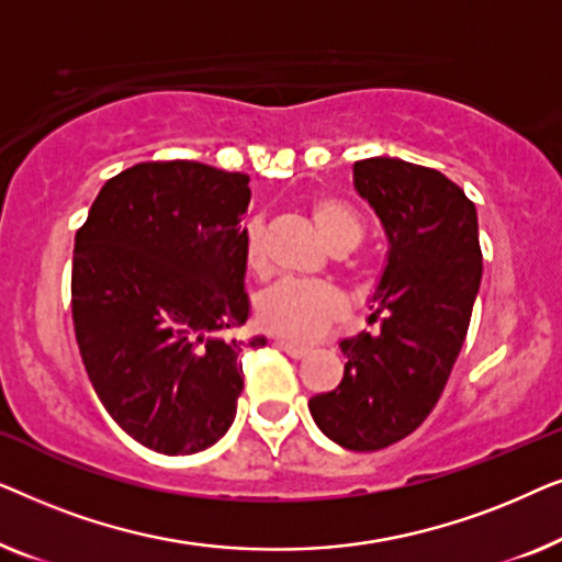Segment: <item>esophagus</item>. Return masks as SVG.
<instances>
[{
    "mask_svg": "<svg viewBox=\"0 0 562 562\" xmlns=\"http://www.w3.org/2000/svg\"><path fill=\"white\" fill-rule=\"evenodd\" d=\"M276 348H281L283 352H286V356H291V358H306L310 356V348H302V345H294V342H286V340H279L276 342Z\"/></svg>",
    "mask_w": 562,
    "mask_h": 562,
    "instance_id": "34e87169",
    "label": "esophagus"
}]
</instances>
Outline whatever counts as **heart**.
I'll return each mask as SVG.
<instances>
[{"label":"heart","instance_id":"1","mask_svg":"<svg viewBox=\"0 0 562 562\" xmlns=\"http://www.w3.org/2000/svg\"><path fill=\"white\" fill-rule=\"evenodd\" d=\"M314 225L335 252L356 250L363 240V222L342 199L314 196L310 202ZM245 263L260 271L266 263L263 225L252 220L245 225ZM345 317V299L340 291L322 281L283 279L256 299L258 325L276 337L291 342H312Z\"/></svg>","mask_w":562,"mask_h":562}]
</instances>
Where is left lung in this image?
I'll return each mask as SVG.
<instances>
[{
    "label": "left lung",
    "mask_w": 562,
    "mask_h": 562,
    "mask_svg": "<svg viewBox=\"0 0 562 562\" xmlns=\"http://www.w3.org/2000/svg\"><path fill=\"white\" fill-rule=\"evenodd\" d=\"M358 194L389 237L371 322L379 333L340 342V386L310 398L329 440L356 452L389 448L435 409L463 348L483 256L475 204L427 166L366 158L352 166Z\"/></svg>",
    "instance_id": "left-lung-1"
}]
</instances>
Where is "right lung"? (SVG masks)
<instances>
[{"label":"right lung","instance_id":"obj_1","mask_svg":"<svg viewBox=\"0 0 562 562\" xmlns=\"http://www.w3.org/2000/svg\"><path fill=\"white\" fill-rule=\"evenodd\" d=\"M250 176L148 160L112 176L76 233L71 314L83 368L110 417L145 448L191 456L235 419L250 314ZM252 337L248 348H263Z\"/></svg>","mask_w":562,"mask_h":562}]
</instances>
